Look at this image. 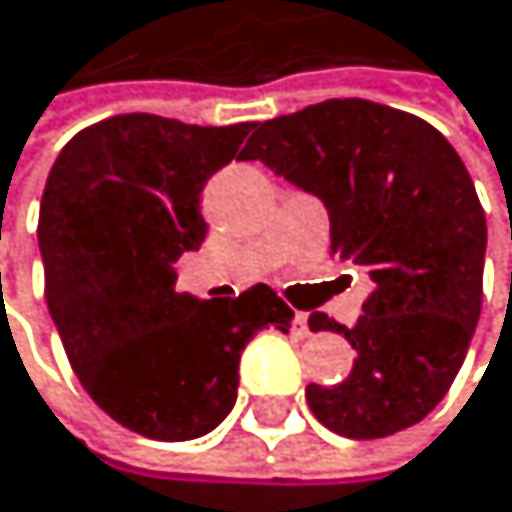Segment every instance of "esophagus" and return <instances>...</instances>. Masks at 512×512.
<instances>
[{
	"mask_svg": "<svg viewBox=\"0 0 512 512\" xmlns=\"http://www.w3.org/2000/svg\"><path fill=\"white\" fill-rule=\"evenodd\" d=\"M292 326H295V335L298 339H307V335H311V323H307V314H295V320H292Z\"/></svg>",
	"mask_w": 512,
	"mask_h": 512,
	"instance_id": "esophagus-1",
	"label": "esophagus"
}]
</instances>
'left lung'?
Returning a JSON list of instances; mask_svg holds the SVG:
<instances>
[{
  "mask_svg": "<svg viewBox=\"0 0 512 512\" xmlns=\"http://www.w3.org/2000/svg\"><path fill=\"white\" fill-rule=\"evenodd\" d=\"M242 158L317 195L332 254L376 286L354 329L307 320L357 351L345 382L307 385L314 416L345 438L420 423L448 395L482 314L485 211L454 145L407 111L329 99L264 120Z\"/></svg>",
  "mask_w": 512,
  "mask_h": 512,
  "instance_id": "left-lung-1",
  "label": "left lung"
}]
</instances>
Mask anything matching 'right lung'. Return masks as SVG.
<instances>
[{
  "label": "right lung",
  "mask_w": 512,
  "mask_h": 512,
  "mask_svg": "<svg viewBox=\"0 0 512 512\" xmlns=\"http://www.w3.org/2000/svg\"><path fill=\"white\" fill-rule=\"evenodd\" d=\"M251 127L117 114L80 130L49 170L36 230L49 314L89 398L145 438L217 429L242 348L295 320L264 282L214 301L177 292L173 264L208 233L201 189Z\"/></svg>",
  "instance_id": "add662e5"
}]
</instances>
